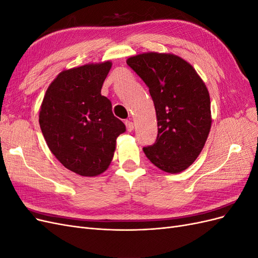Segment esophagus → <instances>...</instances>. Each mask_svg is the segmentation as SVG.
Instances as JSON below:
<instances>
[{"label":"esophagus","mask_w":258,"mask_h":258,"mask_svg":"<svg viewBox=\"0 0 258 258\" xmlns=\"http://www.w3.org/2000/svg\"><path fill=\"white\" fill-rule=\"evenodd\" d=\"M124 123H126V128H127L128 131L134 130L135 126H134V122H132L131 120H126V121H124Z\"/></svg>","instance_id":"obj_1"}]
</instances>
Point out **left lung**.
<instances>
[{
    "label": "left lung",
    "mask_w": 258,
    "mask_h": 258,
    "mask_svg": "<svg viewBox=\"0 0 258 258\" xmlns=\"http://www.w3.org/2000/svg\"><path fill=\"white\" fill-rule=\"evenodd\" d=\"M127 64L150 89L157 116L156 142L146 157L168 173H178L197 159L211 129L210 95L188 62L172 53L145 52Z\"/></svg>",
    "instance_id": "left-lung-1"
}]
</instances>
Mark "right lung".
I'll list each match as a JSON object with an SVG mask.
<instances>
[{"instance_id":"obj_1","label":"right lung","mask_w":258,"mask_h":258,"mask_svg":"<svg viewBox=\"0 0 258 258\" xmlns=\"http://www.w3.org/2000/svg\"><path fill=\"white\" fill-rule=\"evenodd\" d=\"M111 61L62 71L46 90L40 126L50 152L67 169L96 176L110 166L116 139L126 131L101 88Z\"/></svg>"}]
</instances>
